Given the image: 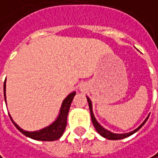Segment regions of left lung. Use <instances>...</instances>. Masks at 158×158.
Returning a JSON list of instances; mask_svg holds the SVG:
<instances>
[{
	"label": "left lung",
	"instance_id": "left-lung-1",
	"mask_svg": "<svg viewBox=\"0 0 158 158\" xmlns=\"http://www.w3.org/2000/svg\"><path fill=\"white\" fill-rule=\"evenodd\" d=\"M86 98H87V101H88V104H89V109H90V112H91V118H92V121H93V124H94V128H95L96 131L102 136V137H103V138H105V139H110V140H118V139H125V138H128V137H130L131 135H133L134 133H136L138 130L141 129V127L146 123V121L148 120V118L149 117V115L146 118V119L141 123L140 125L136 129V130H132V131H130V132H128V133H122V134H118V133H113V132H111V131H110V130H106L105 128H103L98 121H97V119L94 117V111H93V103H92V101L90 100V98L88 97V96H86Z\"/></svg>",
	"mask_w": 158,
	"mask_h": 158
}]
</instances>
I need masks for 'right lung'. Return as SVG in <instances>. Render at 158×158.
<instances>
[{
	"mask_svg": "<svg viewBox=\"0 0 158 158\" xmlns=\"http://www.w3.org/2000/svg\"><path fill=\"white\" fill-rule=\"evenodd\" d=\"M3 94H4V99H5V103L7 104L6 102V80L3 85ZM76 94V92H72L71 94H69L66 96L64 101H63L61 108L59 110V113L57 115L56 118L51 123L50 125L41 129L39 130H35V131H27L21 129L17 123H15L13 121V119L11 118V116L10 115V118L11 119V121L13 122V124L15 125V127L18 130H19L23 135H25L26 137L30 138L34 140H40V141H55L59 139L62 135L64 134V131L65 130L66 127V121H67V115L69 112V109L71 106L72 101H73V97Z\"/></svg>",
	"mask_w": 158,
	"mask_h": 158,
	"instance_id": "right-lung-1",
	"label": "right lung"
}]
</instances>
